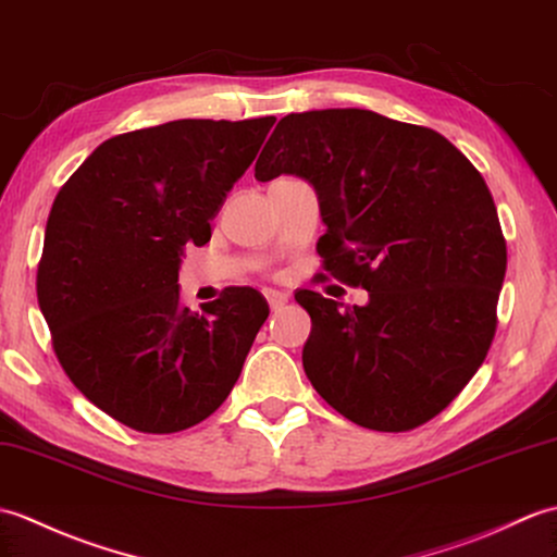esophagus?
Masks as SVG:
<instances>
[{"label": "esophagus", "instance_id": "1", "mask_svg": "<svg viewBox=\"0 0 557 557\" xmlns=\"http://www.w3.org/2000/svg\"><path fill=\"white\" fill-rule=\"evenodd\" d=\"M263 294H265V299H268V304H270V308H273V310H280L284 304L289 301V294L277 292V289H265Z\"/></svg>", "mask_w": 557, "mask_h": 557}]
</instances>
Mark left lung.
I'll list each match as a JSON object with an SVG mask.
<instances>
[{
	"label": "left lung",
	"mask_w": 557,
	"mask_h": 557,
	"mask_svg": "<svg viewBox=\"0 0 557 557\" xmlns=\"http://www.w3.org/2000/svg\"><path fill=\"white\" fill-rule=\"evenodd\" d=\"M282 173L318 191L320 282L370 292L346 308L296 294L313 322L310 384L360 426L416 430L465 389L496 334L508 251L482 173L444 135L366 109L284 115L256 180Z\"/></svg>",
	"instance_id": "left-lung-1"
}]
</instances>
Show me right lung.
Wrapping results in <instances>:
<instances>
[{"instance_id": "1", "label": "right lung", "mask_w": 557, "mask_h": 557, "mask_svg": "<svg viewBox=\"0 0 557 557\" xmlns=\"http://www.w3.org/2000/svg\"><path fill=\"white\" fill-rule=\"evenodd\" d=\"M275 115L185 119L99 145L49 211L37 301L63 372L97 408L173 434L220 408L268 318L249 287L191 313L177 270L256 159Z\"/></svg>"}]
</instances>
